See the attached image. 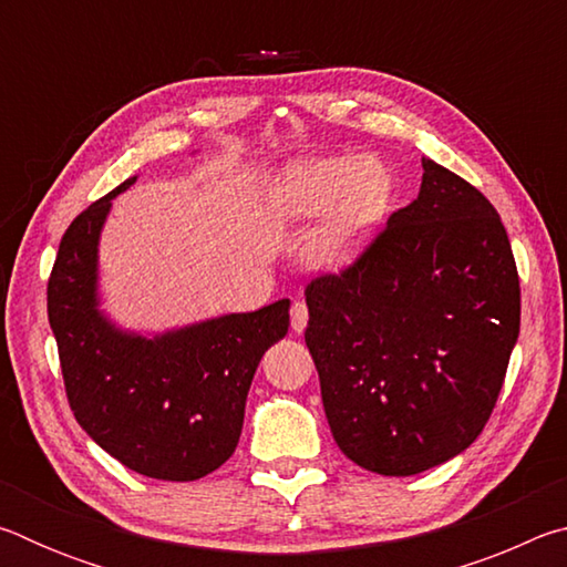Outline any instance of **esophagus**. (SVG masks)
<instances>
[{
    "label": "esophagus",
    "mask_w": 567,
    "mask_h": 567,
    "mask_svg": "<svg viewBox=\"0 0 567 567\" xmlns=\"http://www.w3.org/2000/svg\"><path fill=\"white\" fill-rule=\"evenodd\" d=\"M307 318H310V315H307V305L297 300V302L292 305V312H290L292 330H295V332H302V330L307 328Z\"/></svg>",
    "instance_id": "obj_1"
}]
</instances>
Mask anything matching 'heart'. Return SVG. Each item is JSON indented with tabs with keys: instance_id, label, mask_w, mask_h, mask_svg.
Masks as SVG:
<instances>
[{
	"instance_id": "obj_1",
	"label": "heart",
	"mask_w": 567,
	"mask_h": 567,
	"mask_svg": "<svg viewBox=\"0 0 567 567\" xmlns=\"http://www.w3.org/2000/svg\"><path fill=\"white\" fill-rule=\"evenodd\" d=\"M392 175L362 155L302 157L285 165L267 189V217L280 227L318 219L305 257L320 270H342L360 257L392 203Z\"/></svg>"
}]
</instances>
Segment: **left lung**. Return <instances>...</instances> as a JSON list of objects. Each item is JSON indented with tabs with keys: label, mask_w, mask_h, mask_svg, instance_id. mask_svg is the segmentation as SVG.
<instances>
[{
	"label": "left lung",
	"mask_w": 567,
	"mask_h": 567,
	"mask_svg": "<svg viewBox=\"0 0 567 567\" xmlns=\"http://www.w3.org/2000/svg\"><path fill=\"white\" fill-rule=\"evenodd\" d=\"M305 300L324 415L352 463L408 477L475 443L520 332L511 239L483 192L422 157L417 199Z\"/></svg>",
	"instance_id": "8db88e82"
}]
</instances>
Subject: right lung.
I'll return each instance as SVG.
<instances>
[{
  "mask_svg": "<svg viewBox=\"0 0 567 567\" xmlns=\"http://www.w3.org/2000/svg\"><path fill=\"white\" fill-rule=\"evenodd\" d=\"M134 182L124 179L66 227L47 312L84 433L134 473L187 483L235 453L255 370L287 334L290 300L157 334L122 330L100 307V237L112 199Z\"/></svg>",
  "mask_w": 567,
  "mask_h": 567,
  "instance_id": "obj_1",
  "label": "right lung"
}]
</instances>
